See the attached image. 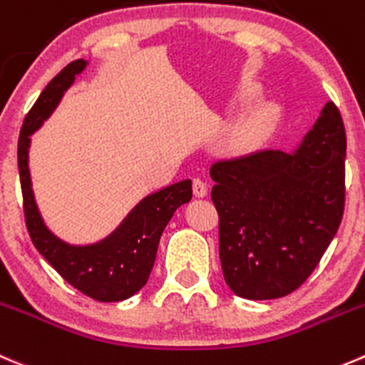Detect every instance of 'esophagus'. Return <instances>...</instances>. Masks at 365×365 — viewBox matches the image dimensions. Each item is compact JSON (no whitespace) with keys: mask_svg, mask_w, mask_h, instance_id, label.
<instances>
[{"mask_svg":"<svg viewBox=\"0 0 365 365\" xmlns=\"http://www.w3.org/2000/svg\"><path fill=\"white\" fill-rule=\"evenodd\" d=\"M192 190H194V196H196V197H205L208 194L207 183H205L203 180H200V178H194Z\"/></svg>","mask_w":365,"mask_h":365,"instance_id":"34e87169","label":"esophagus"}]
</instances>
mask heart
Returning <instances> with one entry per match:
<instances>
[{"mask_svg": "<svg viewBox=\"0 0 365 365\" xmlns=\"http://www.w3.org/2000/svg\"><path fill=\"white\" fill-rule=\"evenodd\" d=\"M257 88H251L247 96L257 98ZM274 121V108L269 107V105H264V107L257 108L239 128L235 130L232 137V143L237 150H250L251 146L258 143L262 137L267 133L269 126Z\"/></svg>", "mask_w": 365, "mask_h": 365, "instance_id": "obj_1", "label": "heart"}]
</instances>
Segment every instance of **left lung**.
Instances as JSON below:
<instances>
[{
	"instance_id": "left-lung-1",
	"label": "left lung",
	"mask_w": 365,
	"mask_h": 365,
	"mask_svg": "<svg viewBox=\"0 0 365 365\" xmlns=\"http://www.w3.org/2000/svg\"><path fill=\"white\" fill-rule=\"evenodd\" d=\"M346 132L328 101L292 153L215 162L212 201L226 285L244 299L291 294L312 274L344 212Z\"/></svg>"
}]
</instances>
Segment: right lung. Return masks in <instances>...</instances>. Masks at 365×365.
Masks as SVG:
<instances>
[{
    "label": "right lung",
    "mask_w": 365,
    "mask_h": 365,
    "mask_svg": "<svg viewBox=\"0 0 365 365\" xmlns=\"http://www.w3.org/2000/svg\"><path fill=\"white\" fill-rule=\"evenodd\" d=\"M85 67L87 60L83 58L63 67L46 85L24 118L17 143L24 219L34 246L67 284L96 302H123L146 285L162 232L176 208L190 201L192 182L182 180L140 200L110 235L94 244H69L46 226L31 189L28 168L30 137L58 107L63 93L74 83V76L83 73Z\"/></svg>",
    "instance_id": "obj_1"
}]
</instances>
